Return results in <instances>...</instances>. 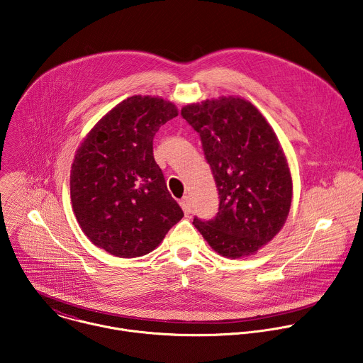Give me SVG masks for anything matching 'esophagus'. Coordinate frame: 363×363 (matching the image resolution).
<instances>
[{
  "instance_id": "esophagus-1",
  "label": "esophagus",
  "mask_w": 363,
  "mask_h": 363,
  "mask_svg": "<svg viewBox=\"0 0 363 363\" xmlns=\"http://www.w3.org/2000/svg\"><path fill=\"white\" fill-rule=\"evenodd\" d=\"M179 205H181V208H182V211H184L185 216H189V213H191V201H189V198H188V196H184V198L179 201Z\"/></svg>"
}]
</instances>
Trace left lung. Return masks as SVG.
<instances>
[{
    "label": "left lung",
    "instance_id": "1",
    "mask_svg": "<svg viewBox=\"0 0 363 363\" xmlns=\"http://www.w3.org/2000/svg\"><path fill=\"white\" fill-rule=\"evenodd\" d=\"M199 133L219 191L213 220L195 228L220 256L256 255L283 229L293 201L287 157L269 121L249 100L220 96L182 107Z\"/></svg>",
    "mask_w": 363,
    "mask_h": 363
}]
</instances>
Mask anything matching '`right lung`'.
Returning a JSON list of instances; mask_svg holds the SVG:
<instances>
[{
	"mask_svg": "<svg viewBox=\"0 0 363 363\" xmlns=\"http://www.w3.org/2000/svg\"><path fill=\"white\" fill-rule=\"evenodd\" d=\"M178 116L160 96H131L107 111L80 143L70 201L87 239L111 256L151 253L184 212L152 154L155 133Z\"/></svg>",
	"mask_w": 363,
	"mask_h": 363,
	"instance_id": "obj_1",
	"label": "right lung"
}]
</instances>
